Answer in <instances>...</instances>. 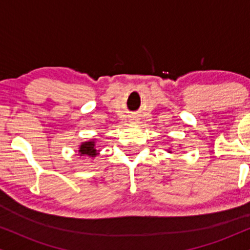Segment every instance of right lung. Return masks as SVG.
<instances>
[{"mask_svg":"<svg viewBox=\"0 0 250 250\" xmlns=\"http://www.w3.org/2000/svg\"><path fill=\"white\" fill-rule=\"evenodd\" d=\"M80 153L81 156H84V154H86L88 157H94L97 154V150H96V146H94V142L91 141V142H85L81 145L80 147Z\"/></svg>","mask_w":250,"mask_h":250,"instance_id":"right-lung-1","label":"right lung"}]
</instances>
